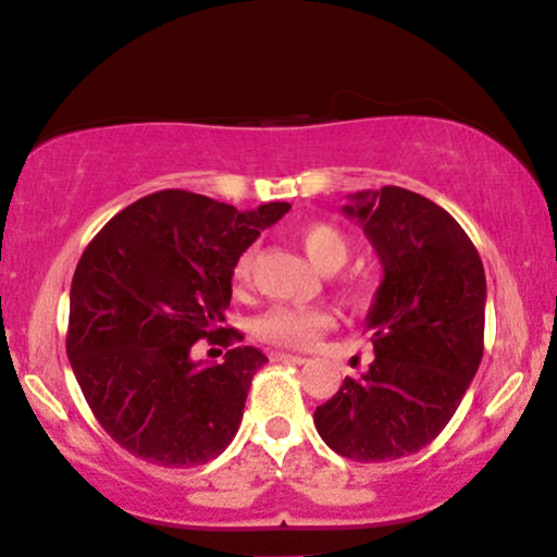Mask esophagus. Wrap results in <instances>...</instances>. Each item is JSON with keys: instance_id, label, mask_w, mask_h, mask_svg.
Instances as JSON below:
<instances>
[{"instance_id": "1", "label": "esophagus", "mask_w": 557, "mask_h": 557, "mask_svg": "<svg viewBox=\"0 0 557 557\" xmlns=\"http://www.w3.org/2000/svg\"><path fill=\"white\" fill-rule=\"evenodd\" d=\"M272 360H283V363H296V366L308 363V358H300V355H290V352H272Z\"/></svg>"}]
</instances>
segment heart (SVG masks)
<instances>
[{
  "instance_id": "1",
  "label": "heart",
  "mask_w": 557,
  "mask_h": 557,
  "mask_svg": "<svg viewBox=\"0 0 557 557\" xmlns=\"http://www.w3.org/2000/svg\"><path fill=\"white\" fill-rule=\"evenodd\" d=\"M298 240L308 253V259L319 267L321 272H337L350 257V240L339 227L330 223H306L298 231ZM253 251H244L233 267V285L244 287L251 277ZM360 290V287H352ZM332 326V317L321 308H293L274 306L253 321V337L261 343L277 347H290V350H306L319 339L321 332Z\"/></svg>"
}]
</instances>
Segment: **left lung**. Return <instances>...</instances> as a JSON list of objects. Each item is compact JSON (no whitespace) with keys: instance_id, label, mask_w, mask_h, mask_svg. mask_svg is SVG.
<instances>
[{"instance_id":"obj_1","label":"left lung","mask_w":557,"mask_h":557,"mask_svg":"<svg viewBox=\"0 0 557 557\" xmlns=\"http://www.w3.org/2000/svg\"><path fill=\"white\" fill-rule=\"evenodd\" d=\"M343 214L381 264L366 317L373 363L317 407L313 425L339 457L401 459L444 431L478 373L485 270L457 220L414 191H355Z\"/></svg>"}]
</instances>
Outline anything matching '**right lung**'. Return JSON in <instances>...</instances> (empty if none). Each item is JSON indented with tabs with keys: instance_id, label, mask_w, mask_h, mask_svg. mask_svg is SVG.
<instances>
[{
	"instance_id": "obj_1",
	"label": "right lung",
	"mask_w": 557,
	"mask_h": 557,
	"mask_svg": "<svg viewBox=\"0 0 557 557\" xmlns=\"http://www.w3.org/2000/svg\"><path fill=\"white\" fill-rule=\"evenodd\" d=\"M290 210L240 212L191 191L137 199L106 223L79 259L70 293L66 355L103 431L160 467L205 465L238 433L257 347L223 363L194 360L197 339L227 343L233 267L264 227Z\"/></svg>"
}]
</instances>
